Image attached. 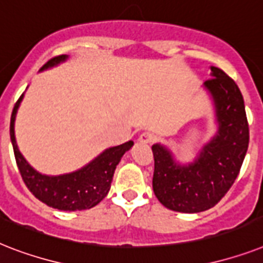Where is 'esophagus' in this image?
I'll return each mask as SVG.
<instances>
[{"mask_svg":"<svg viewBox=\"0 0 263 263\" xmlns=\"http://www.w3.org/2000/svg\"><path fill=\"white\" fill-rule=\"evenodd\" d=\"M155 134L149 133V132H144V133L140 134V142H142V144H151V142L155 141Z\"/></svg>","mask_w":263,"mask_h":263,"instance_id":"1","label":"esophagus"}]
</instances>
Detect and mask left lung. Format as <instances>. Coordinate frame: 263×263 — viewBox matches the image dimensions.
Returning a JSON list of instances; mask_svg holds the SVG:
<instances>
[{"instance_id": "1", "label": "left lung", "mask_w": 263, "mask_h": 263, "mask_svg": "<svg viewBox=\"0 0 263 263\" xmlns=\"http://www.w3.org/2000/svg\"><path fill=\"white\" fill-rule=\"evenodd\" d=\"M205 87L213 96L218 133L205 145L198 159L186 167L175 164L171 153L153 145V191L165 208L182 213L211 209L228 193L249 148L250 132L245 102L236 83L212 66Z\"/></svg>"}]
</instances>
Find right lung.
I'll return each instance as SVG.
<instances>
[{
    "label": "right lung",
    "instance_id": "right-lung-1",
    "mask_svg": "<svg viewBox=\"0 0 263 263\" xmlns=\"http://www.w3.org/2000/svg\"><path fill=\"white\" fill-rule=\"evenodd\" d=\"M65 60L66 55H57L48 60L42 69L57 65ZM22 99L23 95L14 104L10 117V141L13 145L16 164L25 186L39 201L60 211H84L96 206L110 190L117 164L121 161L123 153L132 148L133 141L107 149L87 167L72 174L60 176L42 175L27 163L18 151L14 138V117Z\"/></svg>",
    "mask_w": 263,
    "mask_h": 263
}]
</instances>
